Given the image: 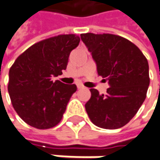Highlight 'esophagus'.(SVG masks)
<instances>
[{"label":"esophagus","mask_w":160,"mask_h":160,"mask_svg":"<svg viewBox=\"0 0 160 160\" xmlns=\"http://www.w3.org/2000/svg\"><path fill=\"white\" fill-rule=\"evenodd\" d=\"M77 88H78V89H81V88H84V86L81 84H78L77 85Z\"/></svg>","instance_id":"esophagus-1"}]
</instances>
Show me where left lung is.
<instances>
[{
  "instance_id": "left-lung-1",
  "label": "left lung",
  "mask_w": 160,
  "mask_h": 160,
  "mask_svg": "<svg viewBox=\"0 0 160 160\" xmlns=\"http://www.w3.org/2000/svg\"><path fill=\"white\" fill-rule=\"evenodd\" d=\"M80 38L96 64L98 74L109 85L106 94L90 89L86 111L100 128H121L145 100L150 84L148 61L138 46L117 35L86 33Z\"/></svg>"
}]
</instances>
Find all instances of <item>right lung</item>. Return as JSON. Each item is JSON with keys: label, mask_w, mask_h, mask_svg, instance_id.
<instances>
[{"label": "right lung", "mask_w": 160, "mask_h": 160, "mask_svg": "<svg viewBox=\"0 0 160 160\" xmlns=\"http://www.w3.org/2000/svg\"><path fill=\"white\" fill-rule=\"evenodd\" d=\"M80 38L59 35L31 45L9 69L8 91L18 116L39 130L50 129L61 121L76 85L53 81L66 70L70 52Z\"/></svg>", "instance_id": "1"}]
</instances>
